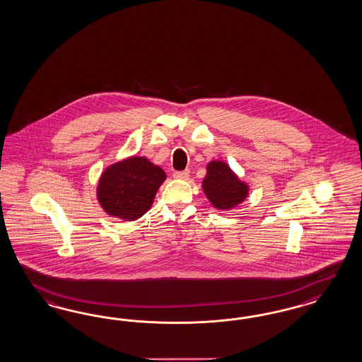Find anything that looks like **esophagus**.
Listing matches in <instances>:
<instances>
[{"mask_svg": "<svg viewBox=\"0 0 362 362\" xmlns=\"http://www.w3.org/2000/svg\"><path fill=\"white\" fill-rule=\"evenodd\" d=\"M188 176H189V170L176 171V173H174V177H175V179H187Z\"/></svg>", "mask_w": 362, "mask_h": 362, "instance_id": "obj_1", "label": "esophagus"}]
</instances>
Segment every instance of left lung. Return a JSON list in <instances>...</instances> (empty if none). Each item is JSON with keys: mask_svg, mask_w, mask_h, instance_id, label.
<instances>
[{"mask_svg": "<svg viewBox=\"0 0 362 362\" xmlns=\"http://www.w3.org/2000/svg\"><path fill=\"white\" fill-rule=\"evenodd\" d=\"M202 188L209 203L220 211L235 209L250 194V186L240 180L223 160L209 162Z\"/></svg>", "mask_w": 362, "mask_h": 362, "instance_id": "left-lung-1", "label": "left lung"}]
</instances>
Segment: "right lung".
Here are the masks:
<instances>
[{
  "mask_svg": "<svg viewBox=\"0 0 362 362\" xmlns=\"http://www.w3.org/2000/svg\"><path fill=\"white\" fill-rule=\"evenodd\" d=\"M165 173L144 156H130L109 165L99 177L97 199L112 218L134 221L153 206Z\"/></svg>",
  "mask_w": 362,
  "mask_h": 362,
  "instance_id": "obj_1",
  "label": "right lung"
}]
</instances>
